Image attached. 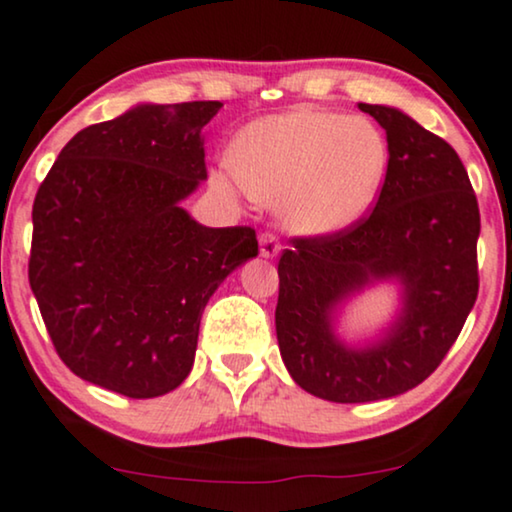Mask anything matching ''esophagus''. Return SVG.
<instances>
[{
	"label": "esophagus",
	"mask_w": 512,
	"mask_h": 512,
	"mask_svg": "<svg viewBox=\"0 0 512 512\" xmlns=\"http://www.w3.org/2000/svg\"><path fill=\"white\" fill-rule=\"evenodd\" d=\"M281 252V243L274 234H262L260 236V255L264 260H274V257Z\"/></svg>",
	"instance_id": "34e87169"
}]
</instances>
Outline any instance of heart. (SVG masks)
<instances>
[{
	"instance_id": "1",
	"label": "heart",
	"mask_w": 512,
	"mask_h": 512,
	"mask_svg": "<svg viewBox=\"0 0 512 512\" xmlns=\"http://www.w3.org/2000/svg\"><path fill=\"white\" fill-rule=\"evenodd\" d=\"M387 170L390 144L373 122L295 108L250 122L212 184L226 196L276 205L295 234L331 236L371 210Z\"/></svg>"
}]
</instances>
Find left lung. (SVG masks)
I'll list each match as a JSON object with an SVG mask.
<instances>
[{
	"mask_svg": "<svg viewBox=\"0 0 512 512\" xmlns=\"http://www.w3.org/2000/svg\"><path fill=\"white\" fill-rule=\"evenodd\" d=\"M385 129L390 170L373 212L331 236L293 238L278 262L276 338L288 373L338 404L390 399L442 364L477 300L480 208L458 153L392 106L359 103ZM400 283L395 321L349 346L337 312L375 282Z\"/></svg>",
	"mask_w": 512,
	"mask_h": 512,
	"instance_id": "obj_1",
	"label": "left lung"
}]
</instances>
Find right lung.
Returning <instances> with one entry per match:
<instances>
[{"label":"right lung","mask_w":512,"mask_h":512,"mask_svg":"<svg viewBox=\"0 0 512 512\" xmlns=\"http://www.w3.org/2000/svg\"><path fill=\"white\" fill-rule=\"evenodd\" d=\"M222 103H139L84 127L32 205L30 288L70 371L132 399L191 373L200 316L257 257L250 226L210 229L181 208L208 179L203 127Z\"/></svg>","instance_id":"add662e5"}]
</instances>
